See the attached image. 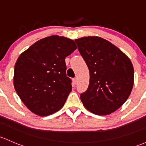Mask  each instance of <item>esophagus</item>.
<instances>
[{
    "mask_svg": "<svg viewBox=\"0 0 146 146\" xmlns=\"http://www.w3.org/2000/svg\"><path fill=\"white\" fill-rule=\"evenodd\" d=\"M72 80H73V83L74 84H76V83H77V79L75 77V78H74Z\"/></svg>",
    "mask_w": 146,
    "mask_h": 146,
    "instance_id": "obj_1",
    "label": "esophagus"
}]
</instances>
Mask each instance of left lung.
Listing matches in <instances>:
<instances>
[{"label":"left lung","instance_id":"obj_1","mask_svg":"<svg viewBox=\"0 0 146 146\" xmlns=\"http://www.w3.org/2000/svg\"><path fill=\"white\" fill-rule=\"evenodd\" d=\"M90 73L88 89L81 94L84 107L92 113L107 115L120 108L133 85L130 59L108 40L98 36L74 40Z\"/></svg>","mask_w":146,"mask_h":146}]
</instances>
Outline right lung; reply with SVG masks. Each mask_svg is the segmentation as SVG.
Wrapping results in <instances>:
<instances>
[{
	"label": "right lung",
	"mask_w": 146,
	"mask_h": 146,
	"mask_svg": "<svg viewBox=\"0 0 146 146\" xmlns=\"http://www.w3.org/2000/svg\"><path fill=\"white\" fill-rule=\"evenodd\" d=\"M76 48L73 40L51 36L36 42L18 58L14 70L15 89L34 114L48 116L64 106L72 91L65 58Z\"/></svg>",
	"instance_id": "add662e5"
}]
</instances>
